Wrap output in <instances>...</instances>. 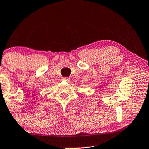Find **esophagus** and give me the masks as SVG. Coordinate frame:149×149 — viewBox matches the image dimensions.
Returning <instances> with one entry per match:
<instances>
[{
    "mask_svg": "<svg viewBox=\"0 0 149 149\" xmlns=\"http://www.w3.org/2000/svg\"><path fill=\"white\" fill-rule=\"evenodd\" d=\"M63 80L66 81H70V78H68V77H63Z\"/></svg>",
    "mask_w": 149,
    "mask_h": 149,
    "instance_id": "obj_1",
    "label": "esophagus"
}]
</instances>
